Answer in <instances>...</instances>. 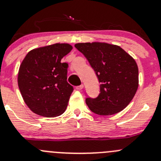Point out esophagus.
<instances>
[{
	"mask_svg": "<svg viewBox=\"0 0 161 161\" xmlns=\"http://www.w3.org/2000/svg\"><path fill=\"white\" fill-rule=\"evenodd\" d=\"M83 87H84L83 84H82V85H80V86H76V89H77V90H82V89H83Z\"/></svg>",
	"mask_w": 161,
	"mask_h": 161,
	"instance_id": "esophagus-1",
	"label": "esophagus"
}]
</instances>
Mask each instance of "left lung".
<instances>
[{
  "mask_svg": "<svg viewBox=\"0 0 161 161\" xmlns=\"http://www.w3.org/2000/svg\"><path fill=\"white\" fill-rule=\"evenodd\" d=\"M87 58L100 83L98 97L86 98L94 113L109 116L123 110L131 102L139 86L137 64L118 45L102 42L75 44Z\"/></svg>",
  "mask_w": 161,
  "mask_h": 161,
  "instance_id": "obj_1",
  "label": "left lung"
}]
</instances>
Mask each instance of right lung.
Instances as JSON below:
<instances>
[{
  "instance_id": "1",
  "label": "right lung",
  "mask_w": 161,
  "mask_h": 161,
  "mask_svg": "<svg viewBox=\"0 0 161 161\" xmlns=\"http://www.w3.org/2000/svg\"><path fill=\"white\" fill-rule=\"evenodd\" d=\"M72 49L57 43L30 51L21 62L18 83L24 101L33 113L55 117L66 109L73 86L67 82L69 65L61 60Z\"/></svg>"
}]
</instances>
